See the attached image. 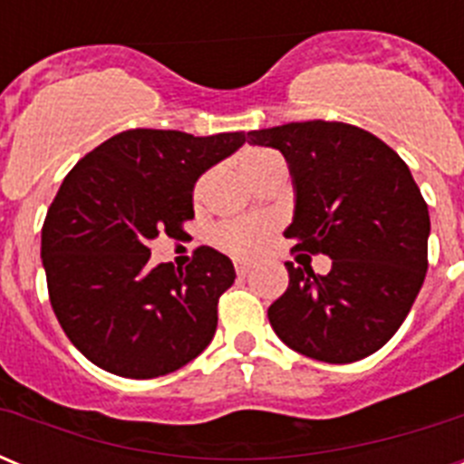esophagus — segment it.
I'll list each match as a JSON object with an SVG mask.
<instances>
[{
  "label": "esophagus",
  "instance_id": "1",
  "mask_svg": "<svg viewBox=\"0 0 464 464\" xmlns=\"http://www.w3.org/2000/svg\"><path fill=\"white\" fill-rule=\"evenodd\" d=\"M235 269H237V274H239V276H246V274L251 272V265H248V262L237 260V262H235Z\"/></svg>",
  "mask_w": 464,
  "mask_h": 464
}]
</instances>
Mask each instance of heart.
Listing matches in <instances>:
<instances>
[{
    "label": "heart",
    "mask_w": 464,
    "mask_h": 464,
    "mask_svg": "<svg viewBox=\"0 0 464 464\" xmlns=\"http://www.w3.org/2000/svg\"><path fill=\"white\" fill-rule=\"evenodd\" d=\"M274 158H276V155L269 153V150H248V153H244V158H241V169H244V174L248 176V179H253L256 171L260 169L262 165H267L269 160ZM202 183H197V197L202 195ZM272 227V220L267 218L232 220V223H223L216 229V244L237 257L256 256L262 248V244L267 241Z\"/></svg>",
    "instance_id": "b5f03b06"
}]
</instances>
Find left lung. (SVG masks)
Listing matches in <instances>:
<instances>
[{
	"label": "left lung",
	"instance_id": "left-lung-1",
	"mask_svg": "<svg viewBox=\"0 0 464 464\" xmlns=\"http://www.w3.org/2000/svg\"><path fill=\"white\" fill-rule=\"evenodd\" d=\"M281 150L295 188L293 251L323 253L327 274L288 267V290L269 306L285 346L321 362L376 353L400 330L428 272L430 213L404 160L346 122H288L248 132ZM297 260V257H295Z\"/></svg>",
	"mask_w": 464,
	"mask_h": 464
}]
</instances>
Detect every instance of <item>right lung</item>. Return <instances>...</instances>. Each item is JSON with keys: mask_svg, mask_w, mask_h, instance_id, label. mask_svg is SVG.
I'll use <instances>...</instances> for the list:
<instances>
[{"mask_svg": "<svg viewBox=\"0 0 464 464\" xmlns=\"http://www.w3.org/2000/svg\"><path fill=\"white\" fill-rule=\"evenodd\" d=\"M244 143V132L127 130L69 171L41 229V260L57 321L90 362L155 379L211 343L232 260L202 246L186 269L153 267L149 246L183 235L197 179Z\"/></svg>", "mask_w": 464, "mask_h": 464, "instance_id": "add662e5", "label": "right lung"}]
</instances>
